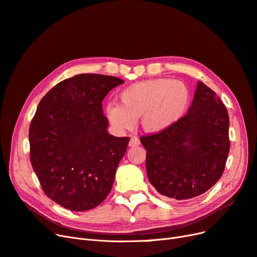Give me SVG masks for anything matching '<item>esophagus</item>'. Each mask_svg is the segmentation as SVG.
<instances>
[{
	"label": "esophagus",
	"mask_w": 257,
	"mask_h": 257,
	"mask_svg": "<svg viewBox=\"0 0 257 257\" xmlns=\"http://www.w3.org/2000/svg\"><path fill=\"white\" fill-rule=\"evenodd\" d=\"M139 145H141V141H139L138 137L133 136V137L131 138L130 144H128L130 147H137V146H139Z\"/></svg>",
	"instance_id": "esophagus-1"
}]
</instances>
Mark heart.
Listing matches in <instances>:
<instances>
[{
    "mask_svg": "<svg viewBox=\"0 0 257 257\" xmlns=\"http://www.w3.org/2000/svg\"><path fill=\"white\" fill-rule=\"evenodd\" d=\"M191 93L184 82L166 78L149 79L128 85L120 94V104L106 106V116L114 127L132 130L142 116L148 133L172 127L188 110Z\"/></svg>",
    "mask_w": 257,
    "mask_h": 257,
    "instance_id": "1",
    "label": "heart"
}]
</instances>
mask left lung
Listing matches in <instances>:
<instances>
[{"label": "left lung", "mask_w": 257, "mask_h": 257, "mask_svg": "<svg viewBox=\"0 0 257 257\" xmlns=\"http://www.w3.org/2000/svg\"><path fill=\"white\" fill-rule=\"evenodd\" d=\"M229 116L216 93L197 82L188 113L170 128L143 136L148 179L177 200L207 192L219 181L229 152Z\"/></svg>", "instance_id": "8db88e82"}]
</instances>
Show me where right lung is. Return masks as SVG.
Listing matches in <instances>:
<instances>
[{"instance_id":"1","label":"right lung","mask_w":257,"mask_h":257,"mask_svg":"<svg viewBox=\"0 0 257 257\" xmlns=\"http://www.w3.org/2000/svg\"><path fill=\"white\" fill-rule=\"evenodd\" d=\"M124 81L80 74L59 82L38 104L29 131L31 164L50 199L73 211L109 194L130 137L108 133L102 102Z\"/></svg>"}]
</instances>
